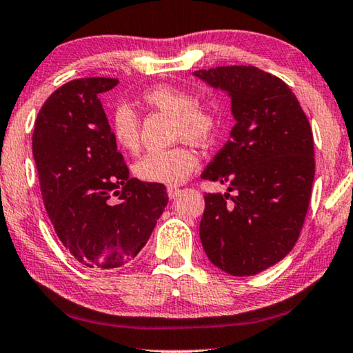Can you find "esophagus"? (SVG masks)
<instances>
[{"mask_svg": "<svg viewBox=\"0 0 353 353\" xmlns=\"http://www.w3.org/2000/svg\"><path fill=\"white\" fill-rule=\"evenodd\" d=\"M168 196H170L171 199H174L176 196H177V194H179V192H181V190H179V188L177 187H174V185H170V187H168Z\"/></svg>", "mask_w": 353, "mask_h": 353, "instance_id": "34e87169", "label": "esophagus"}]
</instances>
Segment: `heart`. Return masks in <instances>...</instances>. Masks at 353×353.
Masks as SVG:
<instances>
[{"label": "heart", "mask_w": 353, "mask_h": 353, "mask_svg": "<svg viewBox=\"0 0 353 353\" xmlns=\"http://www.w3.org/2000/svg\"><path fill=\"white\" fill-rule=\"evenodd\" d=\"M147 106L172 115L174 139H185L204 145L217 133V115L212 109L194 103L193 94L182 87L160 83L143 94ZM114 143L125 152H136L139 147V120L131 108L120 104L110 120ZM198 157L190 147L179 144L166 150H154L134 163V174L141 181L174 185L192 174Z\"/></svg>", "instance_id": "heart-1"}]
</instances>
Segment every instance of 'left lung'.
I'll use <instances>...</instances> for the list:
<instances>
[{"instance_id": "obj_1", "label": "left lung", "mask_w": 353, "mask_h": 353, "mask_svg": "<svg viewBox=\"0 0 353 353\" xmlns=\"http://www.w3.org/2000/svg\"><path fill=\"white\" fill-rule=\"evenodd\" d=\"M227 90L236 125L201 177L228 183L204 194L199 238L208 259L231 276H254L296 244L315 174L311 123L290 87L255 66L194 71Z\"/></svg>"}]
</instances>
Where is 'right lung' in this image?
<instances>
[{"mask_svg":"<svg viewBox=\"0 0 353 353\" xmlns=\"http://www.w3.org/2000/svg\"><path fill=\"white\" fill-rule=\"evenodd\" d=\"M112 77L65 83L42 104L33 157L42 201L61 244L87 268L112 271L133 261L168 204L166 187L130 177L99 94Z\"/></svg>","mask_w":353,"mask_h":353,"instance_id":"1","label":"right lung"}]
</instances>
